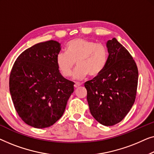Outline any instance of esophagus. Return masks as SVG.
Wrapping results in <instances>:
<instances>
[{"label": "esophagus", "mask_w": 154, "mask_h": 154, "mask_svg": "<svg viewBox=\"0 0 154 154\" xmlns=\"http://www.w3.org/2000/svg\"><path fill=\"white\" fill-rule=\"evenodd\" d=\"M80 86H81V84H79V83H75V85H74L75 88H78Z\"/></svg>", "instance_id": "34e87169"}]
</instances>
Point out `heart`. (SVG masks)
Instances as JSON below:
<instances>
[{"label":"heart","instance_id":"1","mask_svg":"<svg viewBox=\"0 0 154 154\" xmlns=\"http://www.w3.org/2000/svg\"><path fill=\"white\" fill-rule=\"evenodd\" d=\"M66 53L56 56V66L60 75L70 77L75 68L74 79H84L89 75L96 77L105 70L108 60V50L105 45L96 43L85 38H78L69 41L66 46Z\"/></svg>","mask_w":154,"mask_h":154}]
</instances>
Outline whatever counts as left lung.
I'll use <instances>...</instances> for the list:
<instances>
[{"label": "left lung", "mask_w": 154, "mask_h": 154, "mask_svg": "<svg viewBox=\"0 0 154 154\" xmlns=\"http://www.w3.org/2000/svg\"><path fill=\"white\" fill-rule=\"evenodd\" d=\"M109 56L103 72L87 81V101L91 114L106 126L119 123L135 103L138 69L129 51L116 38L107 42Z\"/></svg>", "instance_id": "1"}]
</instances>
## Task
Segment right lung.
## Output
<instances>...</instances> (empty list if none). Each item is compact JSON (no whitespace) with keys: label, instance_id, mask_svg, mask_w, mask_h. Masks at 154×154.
Here are the masks:
<instances>
[{"label":"right lung","instance_id":"obj_1","mask_svg":"<svg viewBox=\"0 0 154 154\" xmlns=\"http://www.w3.org/2000/svg\"><path fill=\"white\" fill-rule=\"evenodd\" d=\"M61 47L57 41L40 42L17 57L10 75V92L19 116L36 128L51 126L63 114L74 91L56 66Z\"/></svg>","mask_w":154,"mask_h":154}]
</instances>
